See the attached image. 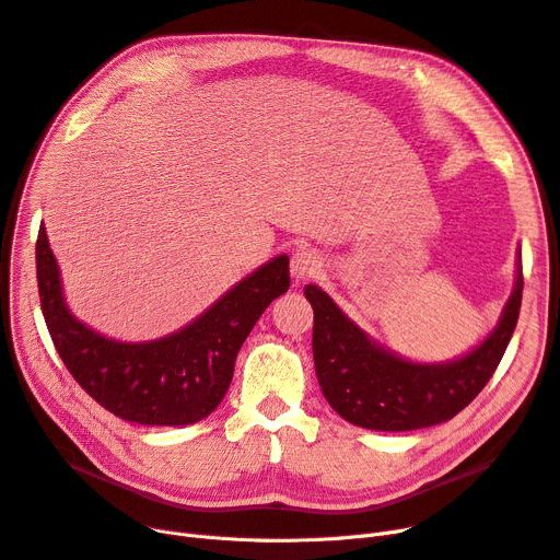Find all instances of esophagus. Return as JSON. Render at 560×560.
<instances>
[{"label":"esophagus","instance_id":"34e87169","mask_svg":"<svg viewBox=\"0 0 560 560\" xmlns=\"http://www.w3.org/2000/svg\"><path fill=\"white\" fill-rule=\"evenodd\" d=\"M322 268V260L313 249H296L290 258V275L296 283L313 279Z\"/></svg>","mask_w":560,"mask_h":560}]
</instances>
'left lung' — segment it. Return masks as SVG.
<instances>
[{
    "mask_svg": "<svg viewBox=\"0 0 560 560\" xmlns=\"http://www.w3.org/2000/svg\"><path fill=\"white\" fill-rule=\"evenodd\" d=\"M313 306V358L324 398L345 421L405 432L451 421L483 389L509 347L523 302V258L498 326L472 351L448 362H409L374 342L330 296L304 288Z\"/></svg>",
    "mask_w": 560,
    "mask_h": 560,
    "instance_id": "obj_1",
    "label": "left lung"
}]
</instances>
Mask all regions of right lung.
Segmentation results:
<instances>
[{"instance_id": "obj_1", "label": "right lung", "mask_w": 560, "mask_h": 560, "mask_svg": "<svg viewBox=\"0 0 560 560\" xmlns=\"http://www.w3.org/2000/svg\"><path fill=\"white\" fill-rule=\"evenodd\" d=\"M40 306L58 355L77 383L115 417L139 425H191L225 398L236 355L290 285L281 254L238 281L189 326L151 342H119L92 330L65 304L45 228L35 243Z\"/></svg>"}]
</instances>
